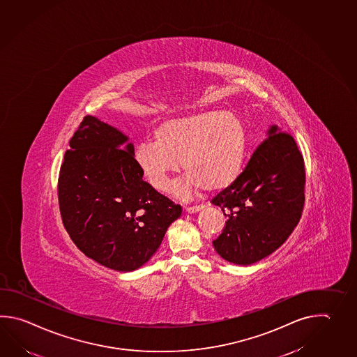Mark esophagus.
Listing matches in <instances>:
<instances>
[{"label": "esophagus", "instance_id": "1", "mask_svg": "<svg viewBox=\"0 0 357 357\" xmlns=\"http://www.w3.org/2000/svg\"><path fill=\"white\" fill-rule=\"evenodd\" d=\"M204 206L199 204V206H192V207H185V212L187 213H196V212L204 210Z\"/></svg>", "mask_w": 357, "mask_h": 357}]
</instances>
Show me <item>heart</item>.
Segmentation results:
<instances>
[{"mask_svg": "<svg viewBox=\"0 0 357 357\" xmlns=\"http://www.w3.org/2000/svg\"><path fill=\"white\" fill-rule=\"evenodd\" d=\"M155 141L136 146L135 162L155 190H165L182 162L187 175L175 187L178 196L197 190H225L239 176L249 135L244 121L233 112L199 110L161 122Z\"/></svg>", "mask_w": 357, "mask_h": 357, "instance_id": "heart-1", "label": "heart"}]
</instances>
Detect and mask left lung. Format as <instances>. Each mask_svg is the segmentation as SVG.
<instances>
[{"mask_svg":"<svg viewBox=\"0 0 357 357\" xmlns=\"http://www.w3.org/2000/svg\"><path fill=\"white\" fill-rule=\"evenodd\" d=\"M305 167L295 139L273 124L236 181L212 199L227 221L212 241L227 262L249 266L284 244L301 218Z\"/></svg>","mask_w":357,"mask_h":357,"instance_id":"left-lung-1","label":"left lung"}]
</instances>
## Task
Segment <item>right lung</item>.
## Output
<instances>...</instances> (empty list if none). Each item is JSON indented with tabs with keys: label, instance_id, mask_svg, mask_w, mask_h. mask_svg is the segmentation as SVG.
<instances>
[{
	"label": "right lung",
	"instance_id": "obj_1",
	"mask_svg": "<svg viewBox=\"0 0 357 357\" xmlns=\"http://www.w3.org/2000/svg\"><path fill=\"white\" fill-rule=\"evenodd\" d=\"M59 178V211L76 247L119 272L144 266L182 207L142 179L135 147L116 127L86 116Z\"/></svg>",
	"mask_w": 357,
	"mask_h": 357
}]
</instances>
